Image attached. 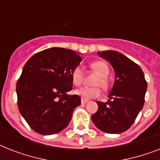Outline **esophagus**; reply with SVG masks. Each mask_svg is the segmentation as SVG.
Listing matches in <instances>:
<instances>
[{
	"label": "esophagus",
	"instance_id": "obj_1",
	"mask_svg": "<svg viewBox=\"0 0 160 160\" xmlns=\"http://www.w3.org/2000/svg\"><path fill=\"white\" fill-rule=\"evenodd\" d=\"M88 101L87 100H81V104H86V103H87Z\"/></svg>",
	"mask_w": 160,
	"mask_h": 160
}]
</instances>
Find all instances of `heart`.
I'll return each mask as SVG.
<instances>
[{
    "mask_svg": "<svg viewBox=\"0 0 160 160\" xmlns=\"http://www.w3.org/2000/svg\"><path fill=\"white\" fill-rule=\"evenodd\" d=\"M90 66L99 75L94 82V85H96V86L95 87H81L75 90L76 95L85 100H91L100 95V90L98 86H100L102 89H107L109 85L107 76L109 74V68L106 63L99 60V61L91 63ZM83 78H84V74L80 67H75L71 71L72 82L76 86L81 85Z\"/></svg>",
    "mask_w": 160,
    "mask_h": 160,
    "instance_id": "heart-1",
    "label": "heart"
}]
</instances>
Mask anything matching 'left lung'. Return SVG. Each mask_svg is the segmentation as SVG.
<instances>
[{"label": "left lung", "instance_id": "left-lung-1", "mask_svg": "<svg viewBox=\"0 0 160 160\" xmlns=\"http://www.w3.org/2000/svg\"><path fill=\"white\" fill-rule=\"evenodd\" d=\"M114 70V85L106 103L97 102L98 110L91 116L101 131L119 134L129 129L144 104L147 82L141 68L123 54L114 51H98Z\"/></svg>", "mask_w": 160, "mask_h": 160}]
</instances>
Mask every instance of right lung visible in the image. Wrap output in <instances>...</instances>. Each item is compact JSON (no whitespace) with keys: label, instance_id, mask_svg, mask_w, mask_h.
Returning a JSON list of instances; mask_svg holds the SVG:
<instances>
[{"label":"right lung","instance_id":"right-lung-1","mask_svg":"<svg viewBox=\"0 0 160 160\" xmlns=\"http://www.w3.org/2000/svg\"><path fill=\"white\" fill-rule=\"evenodd\" d=\"M76 51L52 47L31 56L16 84L19 111L34 131L44 135L68 126L80 105L72 90L71 71L81 62Z\"/></svg>","mask_w":160,"mask_h":160}]
</instances>
